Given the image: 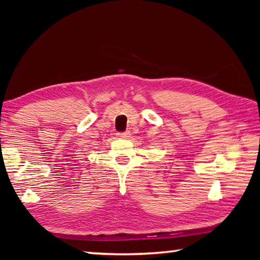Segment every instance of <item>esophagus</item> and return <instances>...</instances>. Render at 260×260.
I'll return each instance as SVG.
<instances>
[{
	"label": "esophagus",
	"mask_w": 260,
	"mask_h": 260,
	"mask_svg": "<svg viewBox=\"0 0 260 260\" xmlns=\"http://www.w3.org/2000/svg\"><path fill=\"white\" fill-rule=\"evenodd\" d=\"M129 135H131L129 132H120V133H117V136L119 139H127L129 138Z\"/></svg>",
	"instance_id": "34e87169"
}]
</instances>
